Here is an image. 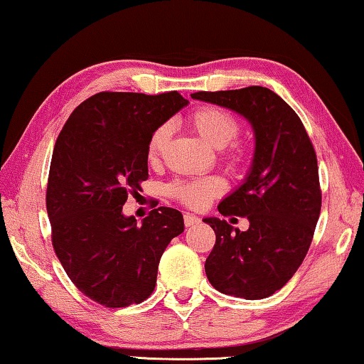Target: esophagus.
Returning a JSON list of instances; mask_svg holds the SVG:
<instances>
[{
  "instance_id": "1",
  "label": "esophagus",
  "mask_w": 364,
  "mask_h": 364,
  "mask_svg": "<svg viewBox=\"0 0 364 364\" xmlns=\"http://www.w3.org/2000/svg\"><path fill=\"white\" fill-rule=\"evenodd\" d=\"M200 222V218L192 215V213H183V223H186V227H193L196 223Z\"/></svg>"
}]
</instances>
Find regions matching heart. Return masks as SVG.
<instances>
[{"mask_svg":"<svg viewBox=\"0 0 364 364\" xmlns=\"http://www.w3.org/2000/svg\"><path fill=\"white\" fill-rule=\"evenodd\" d=\"M188 122L196 132L210 146L220 149V157L232 167L245 166L250 159V151L245 144L233 141L242 131V124L235 114L217 106H203L191 112ZM171 139V126L161 124L156 127L147 141V161L157 164L166 151ZM227 183L222 177L208 176L202 178H183L168 183L167 193L173 200L193 210L207 207L212 198L225 192Z\"/></svg>","mask_w":364,"mask_h":364,"instance_id":"b5f03b06","label":"heart"}]
</instances>
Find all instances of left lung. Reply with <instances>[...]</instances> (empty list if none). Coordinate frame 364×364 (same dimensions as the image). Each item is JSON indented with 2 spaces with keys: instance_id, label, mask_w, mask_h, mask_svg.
I'll use <instances>...</instances> for the list:
<instances>
[{
  "instance_id": "1",
  "label": "left lung",
  "mask_w": 364,
  "mask_h": 364,
  "mask_svg": "<svg viewBox=\"0 0 364 364\" xmlns=\"http://www.w3.org/2000/svg\"><path fill=\"white\" fill-rule=\"evenodd\" d=\"M193 99L240 112L257 137L252 172L223 198V217H247V232L205 218L215 245L205 260L208 282L225 295L260 300L287 285L311 245L321 210L316 152L298 114L268 87L198 91Z\"/></svg>"
}]
</instances>
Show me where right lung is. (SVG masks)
I'll return each instance as SVG.
<instances>
[{
  "mask_svg": "<svg viewBox=\"0 0 364 364\" xmlns=\"http://www.w3.org/2000/svg\"><path fill=\"white\" fill-rule=\"evenodd\" d=\"M186 104L177 91H102L79 104L59 132L46 188L53 248L77 290L99 305L147 300L164 250L183 232L176 208H154L137 225L122 205L149 178L152 131Z\"/></svg>",
  "mask_w": 364,
  "mask_h": 364,
  "instance_id": "obj_1",
  "label": "right lung"
}]
</instances>
